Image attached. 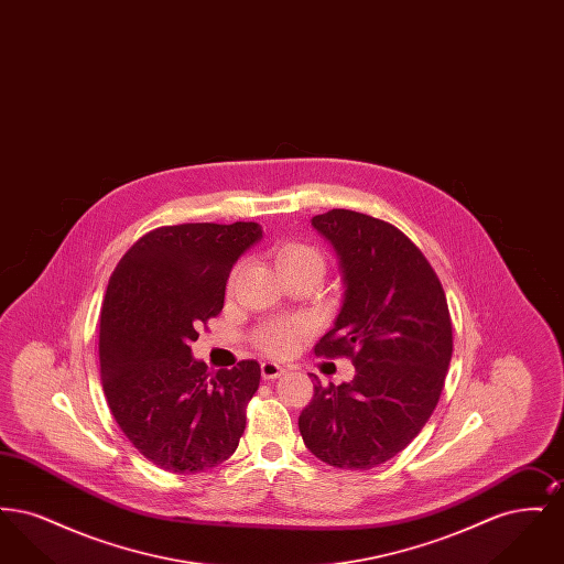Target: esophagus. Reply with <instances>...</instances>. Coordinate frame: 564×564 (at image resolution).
Returning <instances> with one entry per match:
<instances>
[{"label":"esophagus","mask_w":564,"mask_h":564,"mask_svg":"<svg viewBox=\"0 0 564 564\" xmlns=\"http://www.w3.org/2000/svg\"><path fill=\"white\" fill-rule=\"evenodd\" d=\"M260 370H262V378H264V380H274V378L285 375V368L279 366V364H274V361H264V364L260 366Z\"/></svg>","instance_id":"1"}]
</instances>
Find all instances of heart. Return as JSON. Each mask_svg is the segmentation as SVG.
Masks as SVG:
<instances>
[{"mask_svg": "<svg viewBox=\"0 0 564 564\" xmlns=\"http://www.w3.org/2000/svg\"><path fill=\"white\" fill-rule=\"evenodd\" d=\"M272 258L276 269H295V267H304V264H322V253L304 242H283L279 247L272 249ZM304 325L297 322H274L267 325L260 334H258V343L264 350H269L272 355H283L294 349L295 338L302 334Z\"/></svg>", "mask_w": 564, "mask_h": 564, "instance_id": "heart-1", "label": "heart"}]
</instances>
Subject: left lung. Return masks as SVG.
<instances>
[{
    "label": "left lung",
    "mask_w": 564,
    "mask_h": 564,
    "mask_svg": "<svg viewBox=\"0 0 564 564\" xmlns=\"http://www.w3.org/2000/svg\"><path fill=\"white\" fill-rule=\"evenodd\" d=\"M332 245L343 304L317 343L347 355L349 382L323 387L302 410L306 448L340 469H372L419 435L435 410L453 357V325L440 279L395 226L349 209L311 219Z\"/></svg>",
    "instance_id": "left-lung-1"
}]
</instances>
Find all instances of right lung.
Here are the masks:
<instances>
[{"instance_id":"obj_1","label":"right lung","mask_w":564,"mask_h":564,"mask_svg":"<svg viewBox=\"0 0 564 564\" xmlns=\"http://www.w3.org/2000/svg\"><path fill=\"white\" fill-rule=\"evenodd\" d=\"M256 221L162 226L118 262L99 325L101 384L134 448L173 474L217 467L237 451L260 364L209 375L192 357L198 323L224 306L237 260L262 241Z\"/></svg>"}]
</instances>
